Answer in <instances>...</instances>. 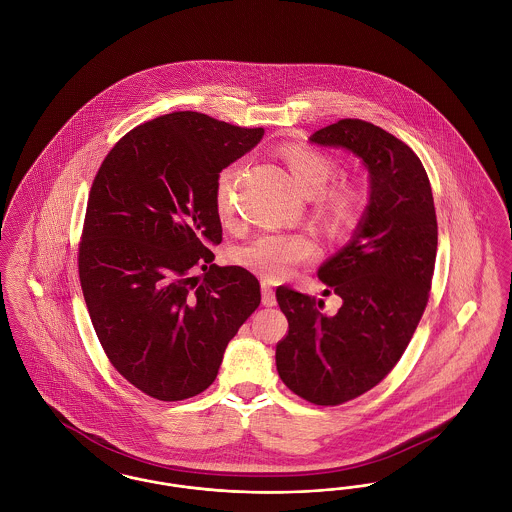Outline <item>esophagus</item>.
Returning <instances> with one entry per match:
<instances>
[{
    "label": "esophagus",
    "instance_id": "34e87169",
    "mask_svg": "<svg viewBox=\"0 0 512 512\" xmlns=\"http://www.w3.org/2000/svg\"><path fill=\"white\" fill-rule=\"evenodd\" d=\"M261 292H263V305H267V307H274L276 305V292L263 282V286H261Z\"/></svg>",
    "mask_w": 512,
    "mask_h": 512
}]
</instances>
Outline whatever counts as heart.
Wrapping results in <instances>:
<instances>
[{
    "instance_id": "1",
    "label": "heart",
    "mask_w": 512,
    "mask_h": 512,
    "mask_svg": "<svg viewBox=\"0 0 512 512\" xmlns=\"http://www.w3.org/2000/svg\"><path fill=\"white\" fill-rule=\"evenodd\" d=\"M282 159L292 172L295 182L315 195V213L330 230L349 232L357 226L365 209V194L351 182H338L328 186L336 172V161L307 146L282 147ZM238 169L228 167L220 172L215 188L217 213L224 222L234 217V184ZM315 240L307 234L263 232L238 247L236 261L263 276H280L290 268L309 261L315 255Z\"/></svg>"
}]
</instances>
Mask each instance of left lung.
<instances>
[{"label": "left lung", "instance_id": "1", "mask_svg": "<svg viewBox=\"0 0 512 512\" xmlns=\"http://www.w3.org/2000/svg\"><path fill=\"white\" fill-rule=\"evenodd\" d=\"M311 142L361 157L370 201L351 242L318 268L324 295L343 301L336 315L320 313L324 301L311 295L276 290L288 318L276 368L295 395L336 407L378 386L405 353L430 297L438 220L420 159L384 128L341 119Z\"/></svg>", "mask_w": 512, "mask_h": 512}]
</instances>
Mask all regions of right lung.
Returning <instances> with one entry per match:
<instances>
[{"label": "right lung", "mask_w": 512, "mask_h": 512, "mask_svg": "<svg viewBox=\"0 0 512 512\" xmlns=\"http://www.w3.org/2000/svg\"><path fill=\"white\" fill-rule=\"evenodd\" d=\"M263 134L176 111L124 134L94 178L80 286L107 359L153 399L207 390L228 341L261 303L259 280L217 267L209 247L222 242L220 171Z\"/></svg>", "instance_id": "1"}]
</instances>
